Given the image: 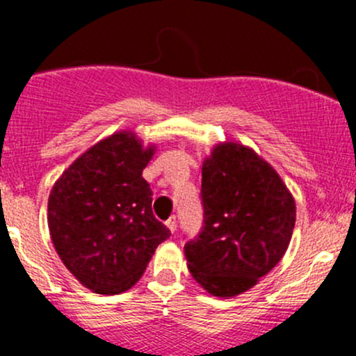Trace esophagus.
<instances>
[{"label":"esophagus","mask_w":356,"mask_h":356,"mask_svg":"<svg viewBox=\"0 0 356 356\" xmlns=\"http://www.w3.org/2000/svg\"><path fill=\"white\" fill-rule=\"evenodd\" d=\"M165 224H167V227L170 229V232H175V231H177V218H175L174 215H172V217L168 218V220L165 222Z\"/></svg>","instance_id":"esophagus-1"}]
</instances>
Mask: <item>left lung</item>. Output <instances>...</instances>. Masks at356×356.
Listing matches in <instances>:
<instances>
[{
  "instance_id": "obj_1",
  "label": "left lung",
  "mask_w": 356,
  "mask_h": 356,
  "mask_svg": "<svg viewBox=\"0 0 356 356\" xmlns=\"http://www.w3.org/2000/svg\"><path fill=\"white\" fill-rule=\"evenodd\" d=\"M201 177L203 225L184 253L196 282L213 296L231 298L279 264L296 207L277 172L236 143L218 145Z\"/></svg>"
}]
</instances>
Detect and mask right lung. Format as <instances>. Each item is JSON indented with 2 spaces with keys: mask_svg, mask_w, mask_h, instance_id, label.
Listing matches in <instances>:
<instances>
[{
  "mask_svg": "<svg viewBox=\"0 0 356 356\" xmlns=\"http://www.w3.org/2000/svg\"><path fill=\"white\" fill-rule=\"evenodd\" d=\"M153 148L117 132L79 156L49 193L48 225L65 267L99 294L139 281L156 246L170 238L152 210L143 170Z\"/></svg>",
  "mask_w": 356,
  "mask_h": 356,
  "instance_id": "add662e5",
  "label": "right lung"
}]
</instances>
